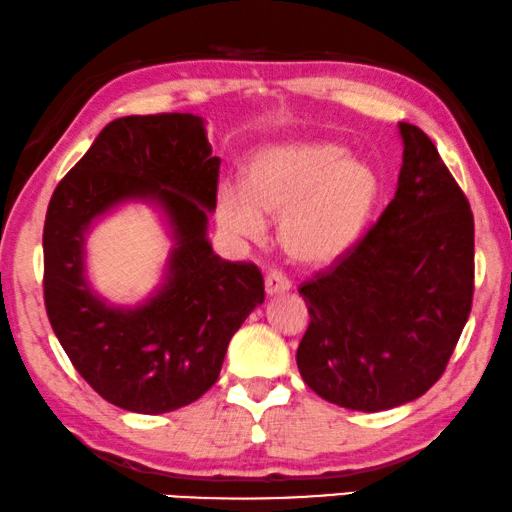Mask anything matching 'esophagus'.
<instances>
[{"label":"esophagus","instance_id":"obj_1","mask_svg":"<svg viewBox=\"0 0 512 512\" xmlns=\"http://www.w3.org/2000/svg\"><path fill=\"white\" fill-rule=\"evenodd\" d=\"M264 287H266V294L273 297V294H283L290 290L292 283L280 271H269L264 278Z\"/></svg>","mask_w":512,"mask_h":512}]
</instances>
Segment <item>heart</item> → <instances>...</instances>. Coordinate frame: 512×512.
Returning a JSON list of instances; mask_svg holds the SVG:
<instances>
[{
  "label": "heart",
  "instance_id": "1",
  "mask_svg": "<svg viewBox=\"0 0 512 512\" xmlns=\"http://www.w3.org/2000/svg\"><path fill=\"white\" fill-rule=\"evenodd\" d=\"M246 185L248 190L220 185V225L248 241H262L264 215L280 218V246L306 264H327L355 246L380 194L376 171L334 143L259 150L248 162Z\"/></svg>",
  "mask_w": 512,
  "mask_h": 512
}]
</instances>
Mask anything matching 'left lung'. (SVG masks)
I'll list each match as a JSON object with an SVG mask.
<instances>
[{"label":"left lung","mask_w":512,"mask_h":512,"mask_svg":"<svg viewBox=\"0 0 512 512\" xmlns=\"http://www.w3.org/2000/svg\"><path fill=\"white\" fill-rule=\"evenodd\" d=\"M403 164L376 225L299 287L297 366L315 394L378 413L443 376L473 304V213L420 127L399 122Z\"/></svg>","instance_id":"left-lung-1"}]
</instances>
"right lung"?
Masks as SVG:
<instances>
[{
	"label": "right lung",
	"mask_w": 512,
	"mask_h": 512,
	"mask_svg": "<svg viewBox=\"0 0 512 512\" xmlns=\"http://www.w3.org/2000/svg\"><path fill=\"white\" fill-rule=\"evenodd\" d=\"M220 157L192 113L127 115L106 125L50 197L43 225V301L57 341L113 406L160 415L213 387L227 345L264 301L255 264L227 262L206 239ZM153 200L175 250L165 285L134 309L106 305L84 278V234L122 200Z\"/></svg>",
	"instance_id": "add662e5"
}]
</instances>
